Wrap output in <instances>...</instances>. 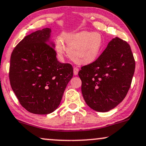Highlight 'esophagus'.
I'll return each mask as SVG.
<instances>
[{"label": "esophagus", "instance_id": "esophagus-1", "mask_svg": "<svg viewBox=\"0 0 146 146\" xmlns=\"http://www.w3.org/2000/svg\"><path fill=\"white\" fill-rule=\"evenodd\" d=\"M79 72V69L77 67H74L73 68V73H74L75 75H77L78 74Z\"/></svg>", "mask_w": 146, "mask_h": 146}]
</instances>
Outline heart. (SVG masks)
<instances>
[{"label": "heart", "instance_id": "obj_1", "mask_svg": "<svg viewBox=\"0 0 146 146\" xmlns=\"http://www.w3.org/2000/svg\"><path fill=\"white\" fill-rule=\"evenodd\" d=\"M63 41L69 57L78 65L93 63L100 56L103 48V38L99 33H69L63 35ZM56 50L60 56L65 53V48L60 40L56 43Z\"/></svg>", "mask_w": 146, "mask_h": 146}]
</instances>
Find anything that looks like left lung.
I'll return each instance as SVG.
<instances>
[{
	"label": "left lung",
	"mask_w": 146,
	"mask_h": 146,
	"mask_svg": "<svg viewBox=\"0 0 146 146\" xmlns=\"http://www.w3.org/2000/svg\"><path fill=\"white\" fill-rule=\"evenodd\" d=\"M135 63L129 44L115 37L96 61L79 71L81 92L89 108L106 112L119 104L129 91Z\"/></svg>",
	"instance_id": "left-lung-1"
}]
</instances>
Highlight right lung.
<instances>
[{"label":"right lung","mask_w":146,"mask_h":146,"mask_svg":"<svg viewBox=\"0 0 146 146\" xmlns=\"http://www.w3.org/2000/svg\"><path fill=\"white\" fill-rule=\"evenodd\" d=\"M50 33L45 28L25 36L10 61L12 89L25 110L38 115L50 113L59 107L73 75L71 64L57 61Z\"/></svg>","instance_id":"1"}]
</instances>
